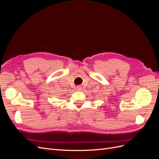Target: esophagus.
Instances as JSON below:
<instances>
[{
  "label": "esophagus",
  "mask_w": 159,
  "mask_h": 159,
  "mask_svg": "<svg viewBox=\"0 0 159 159\" xmlns=\"http://www.w3.org/2000/svg\"><path fill=\"white\" fill-rule=\"evenodd\" d=\"M76 89L77 91H81V90H82V87L79 85V86H77V87H76Z\"/></svg>",
  "instance_id": "obj_1"
}]
</instances>
